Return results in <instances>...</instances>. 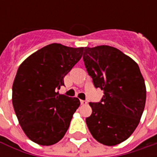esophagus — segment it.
<instances>
[{
    "instance_id": "34e87169",
    "label": "esophagus",
    "mask_w": 157,
    "mask_h": 157,
    "mask_svg": "<svg viewBox=\"0 0 157 157\" xmlns=\"http://www.w3.org/2000/svg\"><path fill=\"white\" fill-rule=\"evenodd\" d=\"M81 103H82V105H86L87 102L86 100H81Z\"/></svg>"
}]
</instances>
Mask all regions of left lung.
Listing matches in <instances>:
<instances>
[{
	"instance_id": "1",
	"label": "left lung",
	"mask_w": 157,
	"mask_h": 157,
	"mask_svg": "<svg viewBox=\"0 0 157 157\" xmlns=\"http://www.w3.org/2000/svg\"><path fill=\"white\" fill-rule=\"evenodd\" d=\"M83 61L96 88L103 90L86 118L95 140L105 145L124 141L138 126L145 109L146 89L138 65L118 48L108 45L86 47Z\"/></svg>"
}]
</instances>
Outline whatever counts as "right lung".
Listing matches in <instances>:
<instances>
[{"mask_svg":"<svg viewBox=\"0 0 157 157\" xmlns=\"http://www.w3.org/2000/svg\"><path fill=\"white\" fill-rule=\"evenodd\" d=\"M83 49L51 44L19 66L12 85V104L22 130L32 141L54 145L67 131L81 102L77 98L59 95V90Z\"/></svg>","mask_w":157,"mask_h":157,"instance_id":"add662e5","label":"right lung"}]
</instances>
